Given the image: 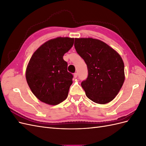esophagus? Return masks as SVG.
Returning a JSON list of instances; mask_svg holds the SVG:
<instances>
[{"instance_id": "obj_1", "label": "esophagus", "mask_w": 146, "mask_h": 146, "mask_svg": "<svg viewBox=\"0 0 146 146\" xmlns=\"http://www.w3.org/2000/svg\"><path fill=\"white\" fill-rule=\"evenodd\" d=\"M74 76L75 78H77V77H78V73H77V72L74 73Z\"/></svg>"}]
</instances>
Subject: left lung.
I'll return each instance as SVG.
<instances>
[{"instance_id":"left-lung-1","label":"left lung","mask_w":146,"mask_h":146,"mask_svg":"<svg viewBox=\"0 0 146 146\" xmlns=\"http://www.w3.org/2000/svg\"><path fill=\"white\" fill-rule=\"evenodd\" d=\"M74 47L87 65L88 77L81 85L88 98L99 104L111 102L125 80L121 56L106 43L91 38H76Z\"/></svg>"}]
</instances>
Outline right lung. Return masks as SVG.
I'll list each match as a JSON object with an SVG mask.
<instances>
[{
	"label": "right lung",
	"mask_w": 146,
	"mask_h": 146,
	"mask_svg": "<svg viewBox=\"0 0 146 146\" xmlns=\"http://www.w3.org/2000/svg\"><path fill=\"white\" fill-rule=\"evenodd\" d=\"M74 39L58 37L46 42L34 52L26 70V80L33 94L42 102L55 105L67 98L73 75L63 60Z\"/></svg>",
	"instance_id": "right-lung-1"
}]
</instances>
